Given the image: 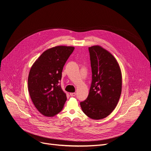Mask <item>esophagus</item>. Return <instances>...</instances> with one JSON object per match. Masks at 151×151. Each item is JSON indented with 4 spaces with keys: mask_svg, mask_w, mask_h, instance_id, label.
I'll use <instances>...</instances> for the list:
<instances>
[{
    "mask_svg": "<svg viewBox=\"0 0 151 151\" xmlns=\"http://www.w3.org/2000/svg\"><path fill=\"white\" fill-rule=\"evenodd\" d=\"M70 95L71 96L73 97V96H76V93H70Z\"/></svg>",
    "mask_w": 151,
    "mask_h": 151,
    "instance_id": "1",
    "label": "esophagus"
}]
</instances>
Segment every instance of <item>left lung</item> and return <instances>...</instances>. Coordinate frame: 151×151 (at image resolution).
<instances>
[{
	"label": "left lung",
	"mask_w": 151,
	"mask_h": 151,
	"mask_svg": "<svg viewBox=\"0 0 151 151\" xmlns=\"http://www.w3.org/2000/svg\"><path fill=\"white\" fill-rule=\"evenodd\" d=\"M92 81L87 98L80 102L90 118L102 119L110 114L119 101L122 77L120 66L113 55L100 46L88 47Z\"/></svg>",
	"instance_id": "8db88e82"
}]
</instances>
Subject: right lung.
I'll return each instance as SVG.
<instances>
[{
  "label": "right lung",
  "instance_id": "right-lung-1",
  "mask_svg": "<svg viewBox=\"0 0 151 151\" xmlns=\"http://www.w3.org/2000/svg\"><path fill=\"white\" fill-rule=\"evenodd\" d=\"M72 46H58L45 51L32 65L28 90L38 111L45 116L58 114L67 100L60 85L63 67L73 52Z\"/></svg>",
  "mask_w": 151,
  "mask_h": 151
}]
</instances>
